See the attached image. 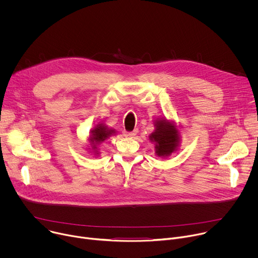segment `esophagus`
I'll return each instance as SVG.
<instances>
[{"label":"esophagus","mask_w":258,"mask_h":258,"mask_svg":"<svg viewBox=\"0 0 258 258\" xmlns=\"http://www.w3.org/2000/svg\"><path fill=\"white\" fill-rule=\"evenodd\" d=\"M137 134H138V130H134L133 132L126 133V134H125V136H126V137H130V138H134Z\"/></svg>","instance_id":"34e87169"}]
</instances>
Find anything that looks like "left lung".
<instances>
[{
	"mask_svg": "<svg viewBox=\"0 0 258 258\" xmlns=\"http://www.w3.org/2000/svg\"><path fill=\"white\" fill-rule=\"evenodd\" d=\"M154 132L150 134L149 140L154 143L155 154L158 157H168L178 150L180 143V131L173 120L165 117L154 120Z\"/></svg>",
	"mask_w": 258,
	"mask_h": 258,
	"instance_id": "obj_1",
	"label": "left lung"
}]
</instances>
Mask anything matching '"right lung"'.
Instances as JSON below:
<instances>
[{"label":"right lung","mask_w":258,"mask_h":258,"mask_svg":"<svg viewBox=\"0 0 258 258\" xmlns=\"http://www.w3.org/2000/svg\"><path fill=\"white\" fill-rule=\"evenodd\" d=\"M116 131L113 128L108 127V125H106L103 122H99L98 124H96L90 132V136H89V143H90V150H92L91 152L94 153L95 156L100 155L99 152V148L98 146L103 143L105 140H107L109 137L111 136H115Z\"/></svg>","instance_id":"right-lung-1"}]
</instances>
